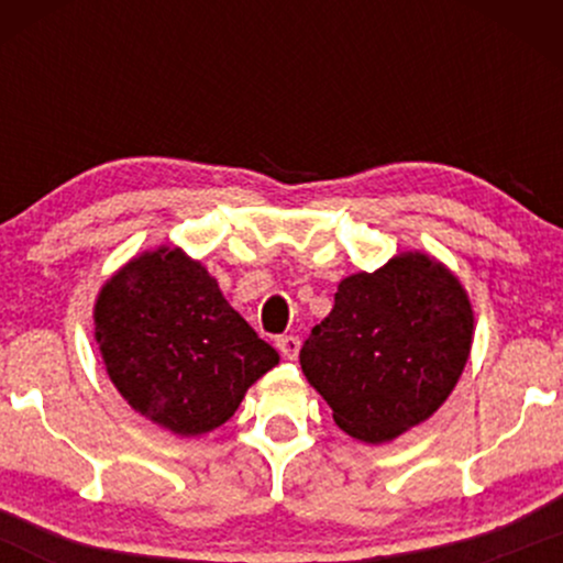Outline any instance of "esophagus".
Instances as JSON below:
<instances>
[{"instance_id": "obj_1", "label": "esophagus", "mask_w": 563, "mask_h": 563, "mask_svg": "<svg viewBox=\"0 0 563 563\" xmlns=\"http://www.w3.org/2000/svg\"><path fill=\"white\" fill-rule=\"evenodd\" d=\"M299 346H301V341L296 339V335H280V339H277V349H280V354L286 360L299 357Z\"/></svg>"}]
</instances>
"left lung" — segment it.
Masks as SVG:
<instances>
[{
  "mask_svg": "<svg viewBox=\"0 0 563 563\" xmlns=\"http://www.w3.org/2000/svg\"><path fill=\"white\" fill-rule=\"evenodd\" d=\"M474 312L461 280L421 251L339 283L299 363L349 437L384 444L442 407L466 367Z\"/></svg>",
  "mask_w": 563,
  "mask_h": 563,
  "instance_id": "left-lung-1",
  "label": "left lung"
}]
</instances>
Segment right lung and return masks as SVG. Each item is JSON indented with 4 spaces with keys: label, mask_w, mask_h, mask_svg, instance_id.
I'll return each instance as SVG.
<instances>
[{
    "label": "right lung",
    "mask_w": 563,
    "mask_h": 563,
    "mask_svg": "<svg viewBox=\"0 0 563 563\" xmlns=\"http://www.w3.org/2000/svg\"><path fill=\"white\" fill-rule=\"evenodd\" d=\"M95 339L121 397L179 437L230 421L249 386L280 360L203 264L166 245L145 251L102 286Z\"/></svg>",
    "instance_id": "obj_1"
}]
</instances>
